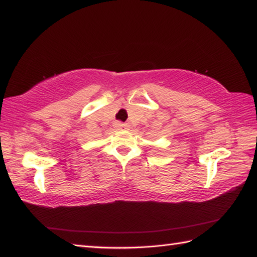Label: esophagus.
<instances>
[{
  "label": "esophagus",
  "instance_id": "obj_1",
  "mask_svg": "<svg viewBox=\"0 0 257 257\" xmlns=\"http://www.w3.org/2000/svg\"><path fill=\"white\" fill-rule=\"evenodd\" d=\"M114 127H116V128H117V129H119V130H122V129H127L128 125L125 124V123L116 122V123H114Z\"/></svg>",
  "mask_w": 257,
  "mask_h": 257
}]
</instances>
